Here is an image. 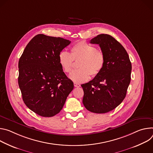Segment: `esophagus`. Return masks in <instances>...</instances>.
I'll return each instance as SVG.
<instances>
[{"mask_svg": "<svg viewBox=\"0 0 153 153\" xmlns=\"http://www.w3.org/2000/svg\"><path fill=\"white\" fill-rule=\"evenodd\" d=\"M74 86L75 88H79L81 86L80 84L79 83H76V82H74Z\"/></svg>", "mask_w": 153, "mask_h": 153, "instance_id": "esophagus-1", "label": "esophagus"}]
</instances>
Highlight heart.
<instances>
[{"instance_id": "b5f03b06", "label": "heart", "mask_w": 153, "mask_h": 153, "mask_svg": "<svg viewBox=\"0 0 153 153\" xmlns=\"http://www.w3.org/2000/svg\"><path fill=\"white\" fill-rule=\"evenodd\" d=\"M71 53L62 51L58 55V62L65 73L72 71L74 60L78 61L79 69L74 71L69 75L75 82H84L92 76H97L103 69L105 63L104 53L97 48L84 41L74 44L71 48Z\"/></svg>"}]
</instances>
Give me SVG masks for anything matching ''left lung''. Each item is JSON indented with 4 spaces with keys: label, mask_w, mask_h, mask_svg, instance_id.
I'll list each match as a JSON object with an SVG mask.
<instances>
[{
    "label": "left lung",
    "mask_w": 153,
    "mask_h": 153,
    "mask_svg": "<svg viewBox=\"0 0 153 153\" xmlns=\"http://www.w3.org/2000/svg\"><path fill=\"white\" fill-rule=\"evenodd\" d=\"M90 43L100 45L105 63L97 76L81 84L82 103L92 112L106 113L117 108L125 98L131 81L132 65L125 48L111 35H98Z\"/></svg>",
    "instance_id": "obj_1"
}]
</instances>
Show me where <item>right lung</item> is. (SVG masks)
I'll use <instances>...</instances> for the list:
<instances>
[{"mask_svg": "<svg viewBox=\"0 0 153 153\" xmlns=\"http://www.w3.org/2000/svg\"><path fill=\"white\" fill-rule=\"evenodd\" d=\"M71 42L39 34L28 42L19 59L18 84L23 101L40 116L58 114L74 89V82L58 62L59 53Z\"/></svg>", "mask_w": 153, "mask_h": 153, "instance_id": "1", "label": "right lung"}]
</instances>
